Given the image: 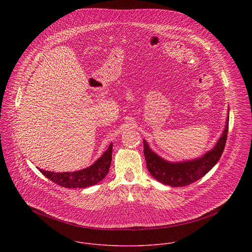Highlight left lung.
Listing matches in <instances>:
<instances>
[{"instance_id":"8db88e82","label":"left lung","mask_w":252,"mask_h":252,"mask_svg":"<svg viewBox=\"0 0 252 252\" xmlns=\"http://www.w3.org/2000/svg\"><path fill=\"white\" fill-rule=\"evenodd\" d=\"M229 127V109L225 128L215 146L204 155L180 162H170L155 153L144 140V154L150 175L161 183L173 187L189 185L208 174L219 161L224 150Z\"/></svg>"}]
</instances>
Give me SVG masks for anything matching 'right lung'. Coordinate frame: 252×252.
I'll use <instances>...</instances> for the list:
<instances>
[{"instance_id": "right-lung-1", "label": "right lung", "mask_w": 252, "mask_h": 252, "mask_svg": "<svg viewBox=\"0 0 252 252\" xmlns=\"http://www.w3.org/2000/svg\"><path fill=\"white\" fill-rule=\"evenodd\" d=\"M112 143L103 155L98 158L91 166L75 171L65 173H54L39 169V172L54 183L66 188H85L97 184L108 175L111 163Z\"/></svg>"}]
</instances>
